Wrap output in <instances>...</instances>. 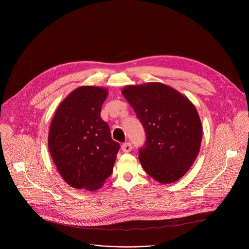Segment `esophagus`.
Listing matches in <instances>:
<instances>
[{
    "instance_id": "obj_1",
    "label": "esophagus",
    "mask_w": 249,
    "mask_h": 249,
    "mask_svg": "<svg viewBox=\"0 0 249 249\" xmlns=\"http://www.w3.org/2000/svg\"><path fill=\"white\" fill-rule=\"evenodd\" d=\"M121 149H122L123 153H129L132 151V145H131V143H124L121 146Z\"/></svg>"
}]
</instances>
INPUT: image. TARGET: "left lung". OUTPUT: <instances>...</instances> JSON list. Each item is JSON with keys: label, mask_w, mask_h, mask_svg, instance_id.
Wrapping results in <instances>:
<instances>
[{"label": "left lung", "mask_w": 249, "mask_h": 249, "mask_svg": "<svg viewBox=\"0 0 249 249\" xmlns=\"http://www.w3.org/2000/svg\"><path fill=\"white\" fill-rule=\"evenodd\" d=\"M122 94L146 131V144L139 150L144 170L162 184L179 180L201 146L203 130L194 104L160 83L126 86Z\"/></svg>", "instance_id": "left-lung-1"}]
</instances>
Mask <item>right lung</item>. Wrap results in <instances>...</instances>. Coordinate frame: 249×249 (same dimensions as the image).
<instances>
[{
  "mask_svg": "<svg viewBox=\"0 0 249 249\" xmlns=\"http://www.w3.org/2000/svg\"><path fill=\"white\" fill-rule=\"evenodd\" d=\"M107 94L105 88L80 87L59 104L51 121L50 155L62 178L74 188L97 190L112 173L120 145L100 117Z\"/></svg>",
  "mask_w": 249,
  "mask_h": 249,
  "instance_id": "right-lung-1",
  "label": "right lung"
}]
</instances>
